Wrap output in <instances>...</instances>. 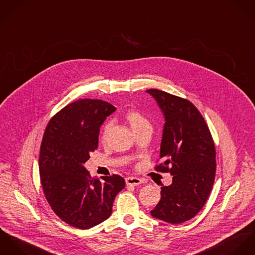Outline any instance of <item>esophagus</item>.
Returning <instances> with one entry per match:
<instances>
[{
	"label": "esophagus",
	"mask_w": 255,
	"mask_h": 255,
	"mask_svg": "<svg viewBox=\"0 0 255 255\" xmlns=\"http://www.w3.org/2000/svg\"><path fill=\"white\" fill-rule=\"evenodd\" d=\"M125 181H126L127 186H138L142 183V180L137 178V177H127L125 179Z\"/></svg>",
	"instance_id": "34e87169"
}]
</instances>
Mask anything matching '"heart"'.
<instances>
[{
	"instance_id": "1",
	"label": "heart",
	"mask_w": 255,
	"mask_h": 255,
	"mask_svg": "<svg viewBox=\"0 0 255 255\" xmlns=\"http://www.w3.org/2000/svg\"><path fill=\"white\" fill-rule=\"evenodd\" d=\"M125 118H126L127 122L129 123L133 132L140 129L142 126L148 124V121L146 120V118L140 112H138L136 110L128 111L125 114ZM110 127H111V125L109 122H106L104 124V126L102 128V132H101V139L103 141H105L107 139L109 131H110Z\"/></svg>"
}]
</instances>
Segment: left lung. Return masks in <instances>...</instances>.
Instances as JSON below:
<instances>
[{
    "mask_svg": "<svg viewBox=\"0 0 255 255\" xmlns=\"http://www.w3.org/2000/svg\"><path fill=\"white\" fill-rule=\"evenodd\" d=\"M164 115L160 158L155 169L169 172L170 186L161 187V198L152 217L180 224L195 217L211 192L216 152L210 131L198 109L188 100L157 90H146Z\"/></svg>",
    "mask_w": 255,
    "mask_h": 255,
    "instance_id": "1",
    "label": "left lung"
}]
</instances>
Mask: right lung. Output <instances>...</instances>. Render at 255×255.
Listing matches in <instances>:
<instances>
[{
	"instance_id": "right-lung-1",
	"label": "right lung",
	"mask_w": 255,
	"mask_h": 255,
	"mask_svg": "<svg viewBox=\"0 0 255 255\" xmlns=\"http://www.w3.org/2000/svg\"><path fill=\"white\" fill-rule=\"evenodd\" d=\"M110 103L84 99L58 112L45 130L39 169L45 197L57 216L77 229H90L107 220L114 198L124 189L119 175L93 178L84 167L97 149L100 128L115 112Z\"/></svg>"
}]
</instances>
